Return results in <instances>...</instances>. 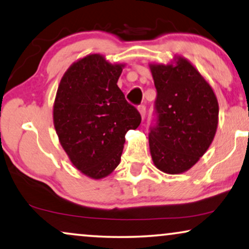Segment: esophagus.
<instances>
[{"label": "esophagus", "mask_w": 249, "mask_h": 249, "mask_svg": "<svg viewBox=\"0 0 249 249\" xmlns=\"http://www.w3.org/2000/svg\"><path fill=\"white\" fill-rule=\"evenodd\" d=\"M138 109H139V111H140V114H141L142 118H144L145 113H146V107L144 106V105H140V106L138 107Z\"/></svg>", "instance_id": "esophagus-1"}]
</instances>
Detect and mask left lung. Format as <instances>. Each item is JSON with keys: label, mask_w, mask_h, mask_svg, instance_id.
I'll return each mask as SVG.
<instances>
[{"label": "left lung", "mask_w": 249, "mask_h": 249, "mask_svg": "<svg viewBox=\"0 0 249 249\" xmlns=\"http://www.w3.org/2000/svg\"><path fill=\"white\" fill-rule=\"evenodd\" d=\"M157 90L149 145L156 167L167 174L190 169L215 135L219 105L213 90L187 59L151 65Z\"/></svg>", "instance_id": "8db88e82"}]
</instances>
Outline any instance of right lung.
<instances>
[{
    "label": "right lung",
    "mask_w": 249,
    "mask_h": 249,
    "mask_svg": "<svg viewBox=\"0 0 249 249\" xmlns=\"http://www.w3.org/2000/svg\"><path fill=\"white\" fill-rule=\"evenodd\" d=\"M123 65L92 54L70 66L59 82L54 126L70 160L91 178L106 177L118 166L125 134L141 123L117 81Z\"/></svg>",
    "instance_id": "add662e5"
}]
</instances>
